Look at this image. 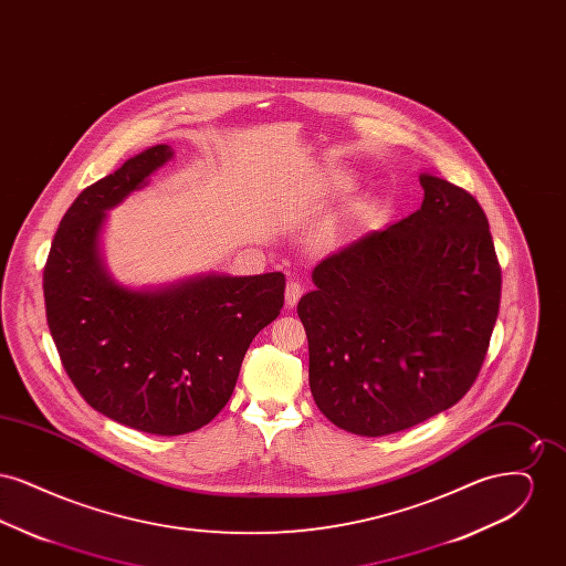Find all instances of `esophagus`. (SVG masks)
Wrapping results in <instances>:
<instances>
[{
  "label": "esophagus",
  "instance_id": "34e87169",
  "mask_svg": "<svg viewBox=\"0 0 566 566\" xmlns=\"http://www.w3.org/2000/svg\"><path fill=\"white\" fill-rule=\"evenodd\" d=\"M305 293V286L298 282V280H291L289 284H286V305L289 307H295L296 303H298V298L303 296Z\"/></svg>",
  "mask_w": 566,
  "mask_h": 566
}]
</instances>
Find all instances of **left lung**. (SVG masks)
Returning <instances> with one entry per match:
<instances>
[{
  "label": "left lung",
  "mask_w": 566,
  "mask_h": 566,
  "mask_svg": "<svg viewBox=\"0 0 566 566\" xmlns=\"http://www.w3.org/2000/svg\"><path fill=\"white\" fill-rule=\"evenodd\" d=\"M420 210L316 265L296 314L310 388L339 429L381 437L457 405L484 365L501 265L478 199L431 174Z\"/></svg>",
  "instance_id": "8db88e82"
}]
</instances>
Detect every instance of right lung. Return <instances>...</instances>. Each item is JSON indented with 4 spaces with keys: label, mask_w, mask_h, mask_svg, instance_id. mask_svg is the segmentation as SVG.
Returning <instances> with one entry per match:
<instances>
[{
    "label": "right lung",
    "mask_w": 566,
    "mask_h": 566,
    "mask_svg": "<svg viewBox=\"0 0 566 566\" xmlns=\"http://www.w3.org/2000/svg\"><path fill=\"white\" fill-rule=\"evenodd\" d=\"M171 157L169 146H153L82 190L44 265L46 321L65 374L93 409L150 434H185L214 418L286 286L280 271L210 273L159 291L112 280L99 254L106 210Z\"/></svg>",
    "instance_id": "right-lung-1"
}]
</instances>
